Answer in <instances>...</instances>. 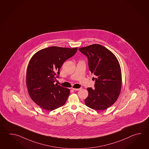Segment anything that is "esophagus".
<instances>
[{
  "instance_id": "esophagus-1",
  "label": "esophagus",
  "mask_w": 149,
  "mask_h": 149,
  "mask_svg": "<svg viewBox=\"0 0 149 149\" xmlns=\"http://www.w3.org/2000/svg\"><path fill=\"white\" fill-rule=\"evenodd\" d=\"M73 90H74V91H79L81 88H72Z\"/></svg>"
}]
</instances>
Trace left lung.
<instances>
[{"instance_id":"8db88e82","label":"left lung","mask_w":149,"mask_h":149,"mask_svg":"<svg viewBox=\"0 0 149 149\" xmlns=\"http://www.w3.org/2000/svg\"><path fill=\"white\" fill-rule=\"evenodd\" d=\"M79 51L88 60L89 69L95 75V88L88 87L86 106L97 111L109 108L120 93L122 78L120 66L116 56L101 45L80 48Z\"/></svg>"}]
</instances>
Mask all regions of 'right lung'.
<instances>
[{"label": "right lung", "mask_w": 149, "mask_h": 149, "mask_svg": "<svg viewBox=\"0 0 149 149\" xmlns=\"http://www.w3.org/2000/svg\"><path fill=\"white\" fill-rule=\"evenodd\" d=\"M77 49L57 46L46 48L35 53L29 61L26 76L29 94L43 109L52 111L67 101L70 89L54 83L62 64L76 54Z\"/></svg>", "instance_id": "right-lung-1"}]
</instances>
